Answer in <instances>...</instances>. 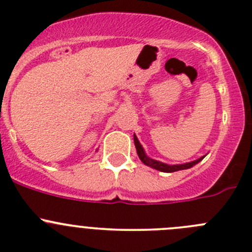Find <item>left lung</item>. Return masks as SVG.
I'll list each match as a JSON object with an SVG mask.
<instances>
[{
	"label": "left lung",
	"mask_w": 252,
	"mask_h": 252,
	"mask_svg": "<svg viewBox=\"0 0 252 252\" xmlns=\"http://www.w3.org/2000/svg\"><path fill=\"white\" fill-rule=\"evenodd\" d=\"M134 144H135V147H136L137 156H139V158H140V159H141L142 163L146 164V165H148V166H151V168L156 169V170L163 171V173H174V171H179V170H185V169H189V168H192L193 165H195V164L199 163V161L202 160L204 157H205V156H203V157H200L199 159L189 161V163L176 164V165H169V164L161 163V161H159V160L152 159V158L148 157L146 153H145L144 148H142L141 144H140V142H139V140H137L136 135H135V134H134Z\"/></svg>",
	"instance_id": "obj_1"
}]
</instances>
